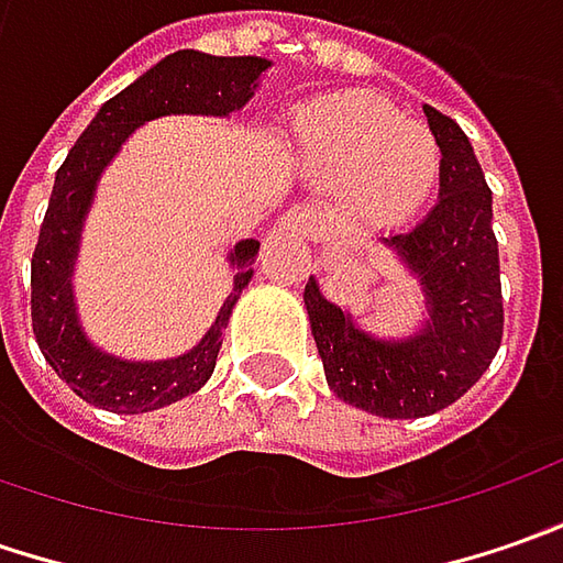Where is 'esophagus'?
<instances>
[{
    "instance_id": "1",
    "label": "esophagus",
    "mask_w": 563,
    "mask_h": 563,
    "mask_svg": "<svg viewBox=\"0 0 563 563\" xmlns=\"http://www.w3.org/2000/svg\"><path fill=\"white\" fill-rule=\"evenodd\" d=\"M282 228H288V231H297V234H303V238H310L316 231V212L313 209H303V206H297V209H288L285 216H282Z\"/></svg>"
}]
</instances>
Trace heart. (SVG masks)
<instances>
[{
    "label": "heart",
    "instance_id": "obj_1",
    "mask_svg": "<svg viewBox=\"0 0 563 563\" xmlns=\"http://www.w3.org/2000/svg\"><path fill=\"white\" fill-rule=\"evenodd\" d=\"M291 159L307 178L338 187L341 206L369 225H400L439 187L442 146L373 93H325L307 102L288 131Z\"/></svg>",
    "mask_w": 563,
    "mask_h": 563
}]
</instances>
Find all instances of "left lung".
Returning a JSON list of instances; mask_svg holds the SVG:
<instances>
[{"label": "left lung", "instance_id": "obj_1", "mask_svg": "<svg viewBox=\"0 0 563 563\" xmlns=\"http://www.w3.org/2000/svg\"><path fill=\"white\" fill-rule=\"evenodd\" d=\"M442 146L439 203L404 234L382 238L420 278L429 319L417 335L382 341L329 303L310 275V313L325 382L335 395L385 420H413L442 410L473 388L501 347L505 307L492 190L457 121L422 106Z\"/></svg>", "mask_w": 563, "mask_h": 563}]
</instances>
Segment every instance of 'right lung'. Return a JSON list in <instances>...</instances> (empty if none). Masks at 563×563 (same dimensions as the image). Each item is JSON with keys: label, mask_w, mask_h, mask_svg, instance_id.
Masks as SVG:
<instances>
[{"label": "right lung", "mask_w": 563, "mask_h": 563, "mask_svg": "<svg viewBox=\"0 0 563 563\" xmlns=\"http://www.w3.org/2000/svg\"><path fill=\"white\" fill-rule=\"evenodd\" d=\"M260 55H206L194 49L165 55L119 97H112L77 137L68 159L55 172L53 197L40 225L31 260V319L36 344L58 378L71 385L77 398L115 413H146L200 391L216 369L222 332L241 291L253 278L260 241H241L228 253L234 266V288L225 297L203 341L175 360H119L93 347L75 310L71 272L84 216L93 203L102 168L115 159L143 121L159 115H228L247 106L256 80L269 68Z\"/></svg>", "instance_id": "add662e5"}]
</instances>
